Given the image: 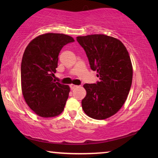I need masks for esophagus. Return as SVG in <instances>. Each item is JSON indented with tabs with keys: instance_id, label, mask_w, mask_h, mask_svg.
<instances>
[{
	"instance_id": "34e87169",
	"label": "esophagus",
	"mask_w": 158,
	"mask_h": 158,
	"mask_svg": "<svg viewBox=\"0 0 158 158\" xmlns=\"http://www.w3.org/2000/svg\"><path fill=\"white\" fill-rule=\"evenodd\" d=\"M70 87L71 89L73 90V89H75V88H76L78 87V86L76 85H74V84H70Z\"/></svg>"
}]
</instances>
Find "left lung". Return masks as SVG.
<instances>
[{
    "label": "left lung",
    "instance_id": "1",
    "mask_svg": "<svg viewBox=\"0 0 158 158\" xmlns=\"http://www.w3.org/2000/svg\"><path fill=\"white\" fill-rule=\"evenodd\" d=\"M77 41L100 79L83 85L86 96L82 108L90 118H109L119 111L130 90L133 68L128 51L120 40L104 34L77 36Z\"/></svg>",
    "mask_w": 158,
    "mask_h": 158
}]
</instances>
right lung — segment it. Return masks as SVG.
I'll return each instance as SVG.
<instances>
[{
  "mask_svg": "<svg viewBox=\"0 0 158 158\" xmlns=\"http://www.w3.org/2000/svg\"><path fill=\"white\" fill-rule=\"evenodd\" d=\"M74 39L63 34L47 33L27 45L21 66L22 94L30 109L41 117L49 118L63 111L70 87L55 82L58 56L62 47Z\"/></svg>",
  "mask_w": 158,
  "mask_h": 158,
  "instance_id": "1",
  "label": "right lung"
}]
</instances>
